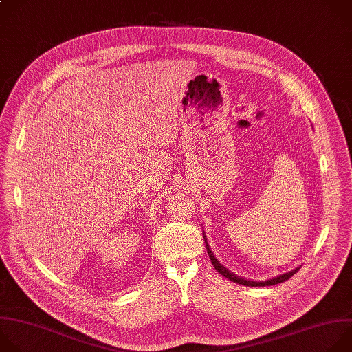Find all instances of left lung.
Masks as SVG:
<instances>
[{
    "label": "left lung",
    "mask_w": 352,
    "mask_h": 352,
    "mask_svg": "<svg viewBox=\"0 0 352 352\" xmlns=\"http://www.w3.org/2000/svg\"><path fill=\"white\" fill-rule=\"evenodd\" d=\"M204 239H205V236H204ZM205 247H206V252H208V255H209L210 262H212L214 267H215L222 276H225L226 278L232 280V282H234V283H237V285H243V286H248V287H265V286H273V285H277V283H283V282H286V280H289L293 274H296V273L300 270V267H301V266H298V267H296V269H293V270H290V272H287V273L278 274V276H276V277H273V278L265 280V282H255V280H248V278L240 277V276L232 273L230 270H228V269L215 258L214 252L210 251V248H209V245H208V243H206V239H205Z\"/></svg>",
    "instance_id": "8db88e82"
}]
</instances>
